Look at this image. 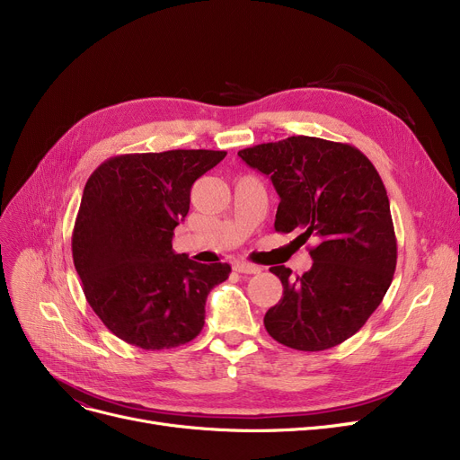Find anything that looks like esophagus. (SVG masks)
<instances>
[{
  "instance_id": "obj_1",
  "label": "esophagus",
  "mask_w": 460,
  "mask_h": 460,
  "mask_svg": "<svg viewBox=\"0 0 460 460\" xmlns=\"http://www.w3.org/2000/svg\"><path fill=\"white\" fill-rule=\"evenodd\" d=\"M233 269L238 274H259L261 272L257 264H252V262H234Z\"/></svg>"
}]
</instances>
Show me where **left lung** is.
Masks as SVG:
<instances>
[{
    "label": "left lung",
    "mask_w": 460,
    "mask_h": 460,
    "mask_svg": "<svg viewBox=\"0 0 460 460\" xmlns=\"http://www.w3.org/2000/svg\"><path fill=\"white\" fill-rule=\"evenodd\" d=\"M238 156L272 181L276 231L300 229L302 243L315 240L302 276L270 269L283 296L267 311L264 328L305 352L347 341L380 305L397 264L390 199L375 165L349 143L309 136L261 143Z\"/></svg>",
    "instance_id": "obj_1"
}]
</instances>
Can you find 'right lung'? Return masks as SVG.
I'll use <instances>...</instances> for the list:
<instances>
[{
  "label": "right lung",
  "mask_w": 460,
  "mask_h": 460,
  "mask_svg": "<svg viewBox=\"0 0 460 460\" xmlns=\"http://www.w3.org/2000/svg\"><path fill=\"white\" fill-rule=\"evenodd\" d=\"M226 155H120L89 177L72 231V259L89 305L128 345L173 349L203 330L207 296L231 267L175 253L172 240L188 214L193 182Z\"/></svg>",
  "instance_id": "right-lung-1"
}]
</instances>
